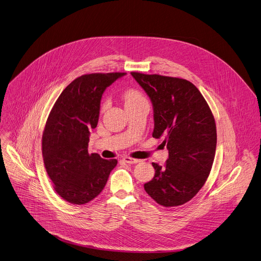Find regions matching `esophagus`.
<instances>
[{
    "mask_svg": "<svg viewBox=\"0 0 261 261\" xmlns=\"http://www.w3.org/2000/svg\"><path fill=\"white\" fill-rule=\"evenodd\" d=\"M123 160L126 162V163H129V164H134V163H138L140 162L139 159H134V158H131L129 156H126L123 158Z\"/></svg>",
    "mask_w": 261,
    "mask_h": 261,
    "instance_id": "obj_1",
    "label": "esophagus"
}]
</instances>
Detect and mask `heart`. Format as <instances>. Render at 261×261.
Here are the masks:
<instances>
[{
	"label": "heart",
	"mask_w": 261,
	"mask_h": 261,
	"mask_svg": "<svg viewBox=\"0 0 261 261\" xmlns=\"http://www.w3.org/2000/svg\"><path fill=\"white\" fill-rule=\"evenodd\" d=\"M124 99H125V103H126V104H130V103L137 102V101L141 100L143 98H141V96H140V94H139L136 90L130 89V90H127V91L124 93Z\"/></svg>",
	"instance_id": "1"
}]
</instances>
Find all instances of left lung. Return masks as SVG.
<instances>
[{
  "label": "left lung",
  "instance_id": "8db88e82",
  "mask_svg": "<svg viewBox=\"0 0 261 261\" xmlns=\"http://www.w3.org/2000/svg\"><path fill=\"white\" fill-rule=\"evenodd\" d=\"M149 96L154 112L153 137H164L169 158L153 162L155 175L145 183L158 204L172 207L192 200L206 182L216 155L215 117L199 89L187 80L131 73Z\"/></svg>",
  "mask_w": 261,
  "mask_h": 261
}]
</instances>
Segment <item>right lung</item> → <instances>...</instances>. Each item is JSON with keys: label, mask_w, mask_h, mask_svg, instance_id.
<instances>
[{"label": "right lung", "mask_w": 261, "mask_h": 261, "mask_svg": "<svg viewBox=\"0 0 261 261\" xmlns=\"http://www.w3.org/2000/svg\"><path fill=\"white\" fill-rule=\"evenodd\" d=\"M126 73L83 75L61 92L42 134L44 167L56 193L72 204H86L106 185L116 159L88 153L90 131L99 122L105 89Z\"/></svg>", "instance_id": "add662e5"}]
</instances>
